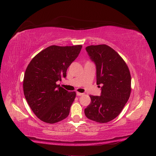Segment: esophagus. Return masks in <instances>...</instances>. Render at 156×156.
<instances>
[{
    "label": "esophagus",
    "instance_id": "34e87169",
    "mask_svg": "<svg viewBox=\"0 0 156 156\" xmlns=\"http://www.w3.org/2000/svg\"><path fill=\"white\" fill-rule=\"evenodd\" d=\"M76 94H77V96H82L84 95V93H80V92H76Z\"/></svg>",
    "mask_w": 156,
    "mask_h": 156
}]
</instances>
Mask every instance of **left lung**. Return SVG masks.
<instances>
[{"label": "left lung", "mask_w": 156, "mask_h": 156, "mask_svg": "<svg viewBox=\"0 0 156 156\" xmlns=\"http://www.w3.org/2000/svg\"><path fill=\"white\" fill-rule=\"evenodd\" d=\"M86 50L96 65L97 84L102 87L101 96H90L91 102L84 114L92 121L105 123L117 117L129 100L130 72L118 53L107 45H90Z\"/></svg>", "instance_id": "obj_1"}]
</instances>
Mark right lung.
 <instances>
[{
  "instance_id": "obj_1",
  "label": "right lung",
  "mask_w": 156,
  "mask_h": 156,
  "mask_svg": "<svg viewBox=\"0 0 156 156\" xmlns=\"http://www.w3.org/2000/svg\"><path fill=\"white\" fill-rule=\"evenodd\" d=\"M82 47L51 45L29 64L23 79V92L31 110L42 121L55 123L68 116L76 92H69L56 82L66 78L68 68Z\"/></svg>"
}]
</instances>
